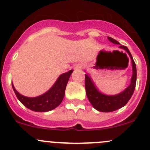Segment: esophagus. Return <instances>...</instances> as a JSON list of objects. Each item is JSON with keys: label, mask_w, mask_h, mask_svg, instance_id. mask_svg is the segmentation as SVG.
<instances>
[{"label": "esophagus", "mask_w": 150, "mask_h": 150, "mask_svg": "<svg viewBox=\"0 0 150 150\" xmlns=\"http://www.w3.org/2000/svg\"><path fill=\"white\" fill-rule=\"evenodd\" d=\"M83 67L81 64H78V65H76L75 67V69H81Z\"/></svg>", "instance_id": "obj_1"}]
</instances>
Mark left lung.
<instances>
[{"label":"left lung","mask_w":150,"mask_h":150,"mask_svg":"<svg viewBox=\"0 0 150 150\" xmlns=\"http://www.w3.org/2000/svg\"><path fill=\"white\" fill-rule=\"evenodd\" d=\"M108 40L114 44L120 45L118 41L110 37H107ZM119 48L124 49L131 57V62H132L133 75L131 77V84L121 93H117L115 95H106L99 91L94 83L92 81L91 78L87 75L85 74V87L87 97L90 103L92 104L94 109L99 112H109L117 110L118 109L124 107L134 93V89L136 87L137 83V67L134 62L133 57L130 53L129 50L126 46L120 45Z\"/></svg>","instance_id":"left-lung-1"}]
</instances>
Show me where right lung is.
<instances>
[{"label": "right lung", "mask_w": 150, "mask_h": 150, "mask_svg": "<svg viewBox=\"0 0 150 150\" xmlns=\"http://www.w3.org/2000/svg\"><path fill=\"white\" fill-rule=\"evenodd\" d=\"M73 70H69L59 76L52 87L40 96L36 97H28L20 94L15 89L12 83V88L17 99L27 108L35 112H48L58 107L62 102L64 92L69 78Z\"/></svg>", "instance_id": "1"}]
</instances>
